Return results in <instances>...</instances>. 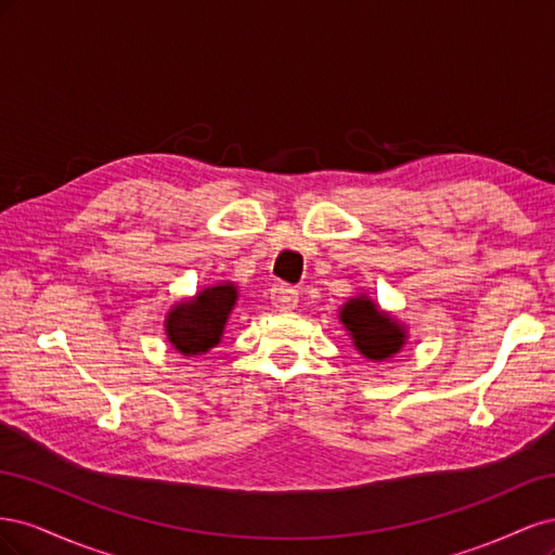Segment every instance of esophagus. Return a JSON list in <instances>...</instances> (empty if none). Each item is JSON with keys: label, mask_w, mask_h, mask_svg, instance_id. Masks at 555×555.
Segmentation results:
<instances>
[{"label": "esophagus", "mask_w": 555, "mask_h": 555, "mask_svg": "<svg viewBox=\"0 0 555 555\" xmlns=\"http://www.w3.org/2000/svg\"><path fill=\"white\" fill-rule=\"evenodd\" d=\"M271 300H273V308L280 312H289L298 306V292L289 284H275L271 289Z\"/></svg>", "instance_id": "1"}]
</instances>
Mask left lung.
Returning <instances> with one entry per match:
<instances>
[{
  "label": "left lung",
  "mask_w": 555,
  "mask_h": 555,
  "mask_svg": "<svg viewBox=\"0 0 555 555\" xmlns=\"http://www.w3.org/2000/svg\"><path fill=\"white\" fill-rule=\"evenodd\" d=\"M338 317L351 345L367 361L379 363L393 359L408 345V326L396 314L382 310L367 294L347 298Z\"/></svg>",
  "instance_id": "obj_1"
}]
</instances>
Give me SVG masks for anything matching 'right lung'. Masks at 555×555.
<instances>
[{
  "mask_svg": "<svg viewBox=\"0 0 555 555\" xmlns=\"http://www.w3.org/2000/svg\"><path fill=\"white\" fill-rule=\"evenodd\" d=\"M236 282L224 280L210 284L190 298H182L171 306L164 317V331L171 347L182 357L208 354L222 343L224 326L236 308Z\"/></svg>",
  "mask_w": 555,
  "mask_h": 555,
  "instance_id": "add662e5",
  "label": "right lung"
}]
</instances>
